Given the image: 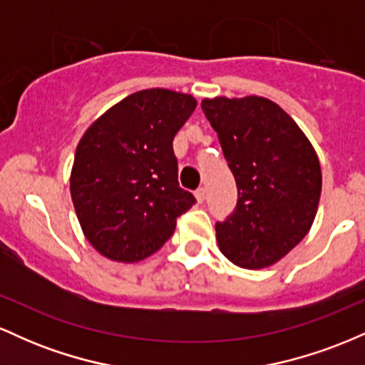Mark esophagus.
<instances>
[{
  "label": "esophagus",
  "instance_id": "1",
  "mask_svg": "<svg viewBox=\"0 0 365 365\" xmlns=\"http://www.w3.org/2000/svg\"><path fill=\"white\" fill-rule=\"evenodd\" d=\"M194 195H195L197 202H204V199H206V188H204V187L197 188V190L194 192Z\"/></svg>",
  "mask_w": 365,
  "mask_h": 365
}]
</instances>
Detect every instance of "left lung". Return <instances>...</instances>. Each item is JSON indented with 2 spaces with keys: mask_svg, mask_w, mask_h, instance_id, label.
<instances>
[{
  "mask_svg": "<svg viewBox=\"0 0 365 365\" xmlns=\"http://www.w3.org/2000/svg\"><path fill=\"white\" fill-rule=\"evenodd\" d=\"M200 106L238 188L235 212L216 223L217 247L244 269L273 266L300 244L316 217L322 188L316 149L271 99L217 96Z\"/></svg>",
  "mask_w": 365,
  "mask_h": 365,
  "instance_id": "obj_1",
  "label": "left lung"
}]
</instances>
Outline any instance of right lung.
<instances>
[{
    "mask_svg": "<svg viewBox=\"0 0 365 365\" xmlns=\"http://www.w3.org/2000/svg\"><path fill=\"white\" fill-rule=\"evenodd\" d=\"M195 106L185 92L144 89L113 104L82 135L70 194L83 237L103 257L144 261L195 204L178 185L173 153L175 135Z\"/></svg>",
    "mask_w": 365,
    "mask_h": 365,
    "instance_id": "1",
    "label": "right lung"
}]
</instances>
